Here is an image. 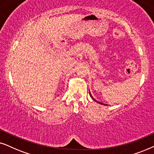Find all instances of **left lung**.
I'll return each instance as SVG.
<instances>
[{"instance_id": "1", "label": "left lung", "mask_w": 154, "mask_h": 154, "mask_svg": "<svg viewBox=\"0 0 154 154\" xmlns=\"http://www.w3.org/2000/svg\"><path fill=\"white\" fill-rule=\"evenodd\" d=\"M91 97L92 98H93V99L94 100V101H96V100H95V99H94V98L93 97H92V96H91ZM96 102H98V101H96ZM98 103H100V102H98ZM101 103V104H103V103Z\"/></svg>"}]
</instances>
